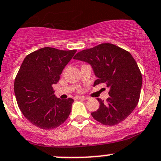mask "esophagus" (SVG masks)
Returning a JSON list of instances; mask_svg holds the SVG:
<instances>
[{
  "instance_id": "obj_1",
  "label": "esophagus",
  "mask_w": 161,
  "mask_h": 161,
  "mask_svg": "<svg viewBox=\"0 0 161 161\" xmlns=\"http://www.w3.org/2000/svg\"><path fill=\"white\" fill-rule=\"evenodd\" d=\"M75 98L76 99H82V100L87 99L86 97H83V96H77V97H75Z\"/></svg>"
}]
</instances>
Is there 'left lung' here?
<instances>
[{"label": "left lung", "instance_id": "obj_1", "mask_svg": "<svg viewBox=\"0 0 161 161\" xmlns=\"http://www.w3.org/2000/svg\"><path fill=\"white\" fill-rule=\"evenodd\" d=\"M90 64L97 79L94 85L105 83L109 88L106 101L97 98L100 107L91 115L103 125L114 126L124 121L139 101L142 76L128 51L111 43H101L84 49L74 57Z\"/></svg>", "mask_w": 161, "mask_h": 161}]
</instances>
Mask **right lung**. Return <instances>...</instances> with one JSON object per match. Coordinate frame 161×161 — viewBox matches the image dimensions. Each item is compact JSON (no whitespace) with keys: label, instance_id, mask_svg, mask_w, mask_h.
Returning a JSON list of instances; mask_svg holds the SVG:
<instances>
[{"label":"right lung","instance_id":"1","mask_svg":"<svg viewBox=\"0 0 161 161\" xmlns=\"http://www.w3.org/2000/svg\"><path fill=\"white\" fill-rule=\"evenodd\" d=\"M75 53L45 47L30 53L22 63L14 82L15 97L22 113L36 127L51 130L69 116L74 100L56 97L53 85Z\"/></svg>","mask_w":161,"mask_h":161}]
</instances>
